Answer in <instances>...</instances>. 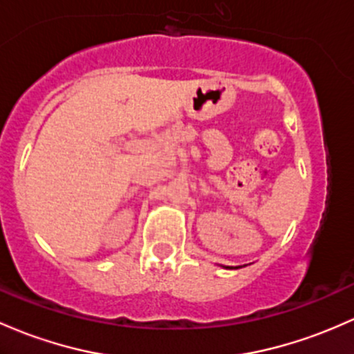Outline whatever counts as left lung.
<instances>
[{
  "label": "left lung",
  "mask_w": 354,
  "mask_h": 354,
  "mask_svg": "<svg viewBox=\"0 0 354 354\" xmlns=\"http://www.w3.org/2000/svg\"><path fill=\"white\" fill-rule=\"evenodd\" d=\"M227 269H230V267H227Z\"/></svg>",
  "instance_id": "obj_1"
}]
</instances>
